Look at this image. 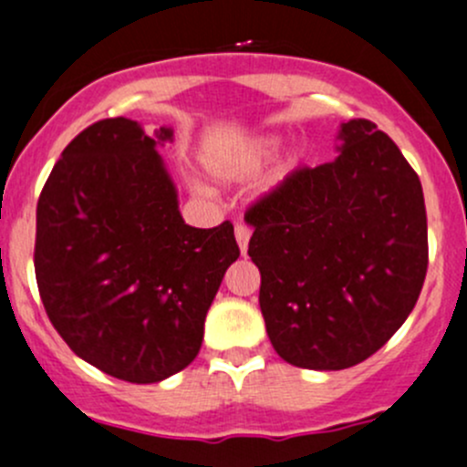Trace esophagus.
I'll return each instance as SVG.
<instances>
[{
    "mask_svg": "<svg viewBox=\"0 0 467 467\" xmlns=\"http://www.w3.org/2000/svg\"><path fill=\"white\" fill-rule=\"evenodd\" d=\"M234 237H237V244H239V251H242V255H246L248 239H251V228H248L246 223H237V225H234Z\"/></svg>",
    "mask_w": 467,
    "mask_h": 467,
    "instance_id": "esophagus-1",
    "label": "esophagus"
}]
</instances>
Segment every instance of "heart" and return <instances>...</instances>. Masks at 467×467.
Wrapping results in <instances>:
<instances>
[{"label": "heart", "mask_w": 467, "mask_h": 467, "mask_svg": "<svg viewBox=\"0 0 467 467\" xmlns=\"http://www.w3.org/2000/svg\"><path fill=\"white\" fill-rule=\"evenodd\" d=\"M275 150V141H262L257 146H253L246 155H242L239 160L223 161V164H216V173L225 175V178H239V175H246L248 171L255 169L265 157H269Z\"/></svg>", "instance_id": "1"}]
</instances>
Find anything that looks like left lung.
Masks as SVG:
<instances>
[{
	"mask_svg": "<svg viewBox=\"0 0 467 467\" xmlns=\"http://www.w3.org/2000/svg\"><path fill=\"white\" fill-rule=\"evenodd\" d=\"M339 139L337 160L298 166L246 210L266 333L306 369L377 354L418 303L429 265L413 166L372 120H348Z\"/></svg>",
	"mask_w": 467,
	"mask_h": 467,
	"instance_id": "8db88e82",
	"label": "left lung"
}]
</instances>
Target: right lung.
Listing matches in <instances>:
<instances>
[{
    "instance_id": "1",
    "label": "right lung",
    "mask_w": 467,
    "mask_h": 467,
    "mask_svg": "<svg viewBox=\"0 0 467 467\" xmlns=\"http://www.w3.org/2000/svg\"><path fill=\"white\" fill-rule=\"evenodd\" d=\"M134 120L77 134L36 207V283L79 358L109 377L157 383L201 351L205 315L239 257L234 228H192L157 143Z\"/></svg>"
}]
</instances>
